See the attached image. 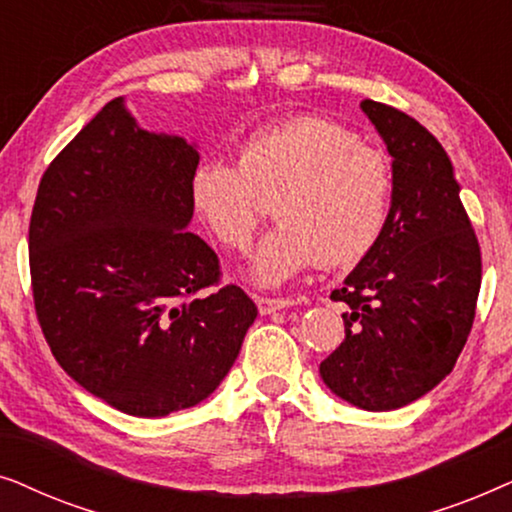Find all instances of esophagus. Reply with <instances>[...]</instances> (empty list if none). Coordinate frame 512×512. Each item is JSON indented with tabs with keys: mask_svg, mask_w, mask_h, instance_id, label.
Returning a JSON list of instances; mask_svg holds the SVG:
<instances>
[{
	"mask_svg": "<svg viewBox=\"0 0 512 512\" xmlns=\"http://www.w3.org/2000/svg\"><path fill=\"white\" fill-rule=\"evenodd\" d=\"M258 312L261 314H272L277 310H284V307H291L293 300L291 298H270V296H258L256 298Z\"/></svg>",
	"mask_w": 512,
	"mask_h": 512,
	"instance_id": "34e87169",
	"label": "esophagus"
}]
</instances>
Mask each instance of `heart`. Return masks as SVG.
Here are the masks:
<instances>
[{
    "label": "heart",
    "mask_w": 512,
    "mask_h": 512,
    "mask_svg": "<svg viewBox=\"0 0 512 512\" xmlns=\"http://www.w3.org/2000/svg\"><path fill=\"white\" fill-rule=\"evenodd\" d=\"M275 195L279 223L258 244L249 275L284 284L300 270L349 268L382 240L394 174L380 151L331 118L300 114L247 135L233 160H205L191 177L195 212L228 249H247Z\"/></svg>",
    "instance_id": "obj_1"
}]
</instances>
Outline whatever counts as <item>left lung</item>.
<instances>
[{
	"instance_id": "left-lung-1",
	"label": "left lung",
	"mask_w": 512,
	"mask_h": 512,
	"mask_svg": "<svg viewBox=\"0 0 512 512\" xmlns=\"http://www.w3.org/2000/svg\"><path fill=\"white\" fill-rule=\"evenodd\" d=\"M361 109L394 158V195L382 240L331 293L349 307L345 340L319 373L342 401L384 412L452 373L475 319L482 261L438 139L389 104L363 100Z\"/></svg>"
}]
</instances>
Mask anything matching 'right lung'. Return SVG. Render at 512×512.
Instances as JSON below:
<instances>
[{"label":"right lung","instance_id":"add662e5","mask_svg":"<svg viewBox=\"0 0 512 512\" xmlns=\"http://www.w3.org/2000/svg\"><path fill=\"white\" fill-rule=\"evenodd\" d=\"M198 163L193 144L139 128L116 97L55 156L34 200L41 331L62 370L125 415L205 401L258 314L240 286H219V256L186 230Z\"/></svg>","mask_w":512,"mask_h":512}]
</instances>
